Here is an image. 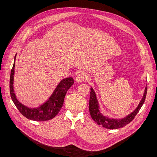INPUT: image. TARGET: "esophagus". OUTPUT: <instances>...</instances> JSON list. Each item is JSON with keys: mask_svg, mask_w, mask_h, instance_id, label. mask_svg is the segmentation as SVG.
<instances>
[{"mask_svg": "<svg viewBox=\"0 0 157 157\" xmlns=\"http://www.w3.org/2000/svg\"><path fill=\"white\" fill-rule=\"evenodd\" d=\"M88 79V76H86V74L83 73V72H81L78 74V76L76 78V81L77 83H81V82H84L86 81Z\"/></svg>", "mask_w": 157, "mask_h": 157, "instance_id": "34e87169", "label": "esophagus"}]
</instances>
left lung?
Returning <instances> with one entry per match:
<instances>
[{
  "label": "left lung",
  "instance_id": "obj_1",
  "mask_svg": "<svg viewBox=\"0 0 157 157\" xmlns=\"http://www.w3.org/2000/svg\"><path fill=\"white\" fill-rule=\"evenodd\" d=\"M147 94V86H146L143 97L141 102H139L137 108L130 114L121 119H114L106 117L101 113L99 105L97 98L92 87L90 88V97L89 101V111L92 119L98 125H101L108 129H117L125 127L134 120L136 114L139 111L143 105Z\"/></svg>",
  "mask_w": 157,
  "mask_h": 157
}]
</instances>
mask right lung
Segmentation results:
<instances>
[{"label":"right lung","mask_w":157,"mask_h":157,"mask_svg":"<svg viewBox=\"0 0 157 157\" xmlns=\"http://www.w3.org/2000/svg\"><path fill=\"white\" fill-rule=\"evenodd\" d=\"M16 56V55L14 56V61L11 72L10 81V95L14 105L22 115L30 120L43 121L53 118L60 111L63 104L65 94L67 93V90L74 84L73 78H67L63 79L59 84L57 85L50 97L43 104L40 105L37 108H28L17 100L14 92L13 81Z\"/></svg>","instance_id":"1"}]
</instances>
